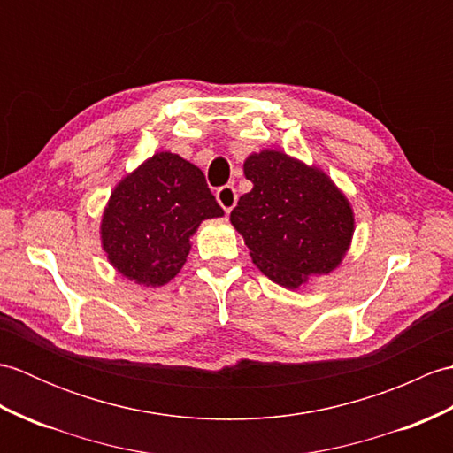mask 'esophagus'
Instances as JSON below:
<instances>
[{
	"label": "esophagus",
	"instance_id": "obj_1",
	"mask_svg": "<svg viewBox=\"0 0 453 453\" xmlns=\"http://www.w3.org/2000/svg\"><path fill=\"white\" fill-rule=\"evenodd\" d=\"M216 200L219 202V206L224 208L227 214H229V211H232L235 208V204H237V190L232 185L221 187L216 192Z\"/></svg>",
	"mask_w": 453,
	"mask_h": 453
}]
</instances>
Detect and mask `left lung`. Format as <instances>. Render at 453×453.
I'll return each instance as SVG.
<instances>
[{
    "mask_svg": "<svg viewBox=\"0 0 453 453\" xmlns=\"http://www.w3.org/2000/svg\"><path fill=\"white\" fill-rule=\"evenodd\" d=\"M243 173L253 188L229 221L258 271L290 290L333 273L354 235L352 206L333 179L276 150L251 153Z\"/></svg>",
    "mask_w": 453,
    "mask_h": 453,
    "instance_id": "8db88e82",
    "label": "left lung"
}]
</instances>
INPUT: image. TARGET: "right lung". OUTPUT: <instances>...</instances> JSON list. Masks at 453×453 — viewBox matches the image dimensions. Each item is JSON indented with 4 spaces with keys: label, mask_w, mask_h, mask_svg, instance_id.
Returning a JSON list of instances; mask_svg holds the SVG:
<instances>
[{
    "label": "right lung",
    "mask_w": 453,
    "mask_h": 453,
    "mask_svg": "<svg viewBox=\"0 0 453 453\" xmlns=\"http://www.w3.org/2000/svg\"><path fill=\"white\" fill-rule=\"evenodd\" d=\"M221 216L204 173L177 153L159 151L112 188L101 245L124 278L157 288L180 273L202 221Z\"/></svg>",
    "instance_id": "1"
}]
</instances>
